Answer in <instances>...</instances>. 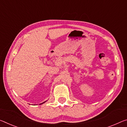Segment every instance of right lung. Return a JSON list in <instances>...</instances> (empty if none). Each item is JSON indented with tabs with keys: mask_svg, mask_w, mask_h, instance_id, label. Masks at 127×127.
I'll return each mask as SVG.
<instances>
[{
	"mask_svg": "<svg viewBox=\"0 0 127 127\" xmlns=\"http://www.w3.org/2000/svg\"><path fill=\"white\" fill-rule=\"evenodd\" d=\"M45 102H46V101H45ZM45 102H43V103H45ZM42 103H41V104H42Z\"/></svg>",
	"mask_w": 127,
	"mask_h": 127,
	"instance_id": "add662e5",
	"label": "right lung"
}]
</instances>
